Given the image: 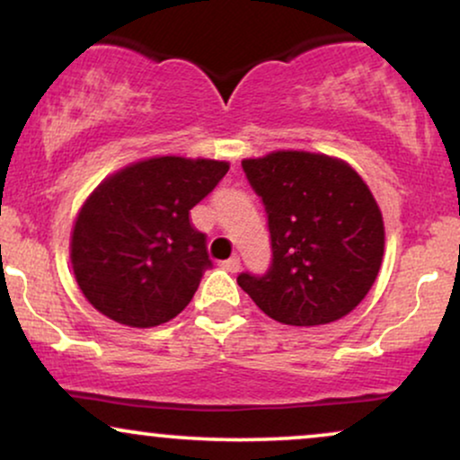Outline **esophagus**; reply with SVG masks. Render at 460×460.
I'll return each mask as SVG.
<instances>
[{
	"mask_svg": "<svg viewBox=\"0 0 460 460\" xmlns=\"http://www.w3.org/2000/svg\"><path fill=\"white\" fill-rule=\"evenodd\" d=\"M221 269L228 270V273H236V270L241 269V258L239 256H232L230 260H226V262H221Z\"/></svg>",
	"mask_w": 460,
	"mask_h": 460,
	"instance_id": "1",
	"label": "esophagus"
}]
</instances>
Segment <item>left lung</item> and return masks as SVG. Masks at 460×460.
Instances as JSON below:
<instances>
[{
    "label": "left lung",
    "mask_w": 460,
    "mask_h": 460,
    "mask_svg": "<svg viewBox=\"0 0 460 460\" xmlns=\"http://www.w3.org/2000/svg\"><path fill=\"white\" fill-rule=\"evenodd\" d=\"M243 172L264 204L270 232L266 273L239 286L266 315L320 326L348 315L376 281L384 221L365 181L345 162L303 151L245 160Z\"/></svg>",
    "instance_id": "8db88e82"
}]
</instances>
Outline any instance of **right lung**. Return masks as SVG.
<instances>
[{
	"mask_svg": "<svg viewBox=\"0 0 460 460\" xmlns=\"http://www.w3.org/2000/svg\"><path fill=\"white\" fill-rule=\"evenodd\" d=\"M228 164L153 157L106 179L72 232V266L89 303L119 324L160 326L177 317L213 266L190 211Z\"/></svg>",
	"mask_w": 460,
	"mask_h": 460,
	"instance_id": "add662e5",
	"label": "right lung"
}]
</instances>
